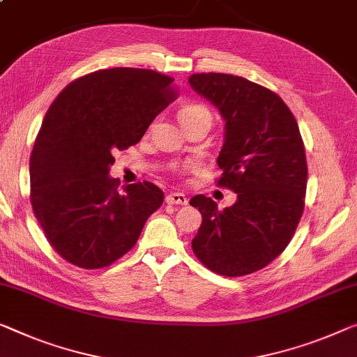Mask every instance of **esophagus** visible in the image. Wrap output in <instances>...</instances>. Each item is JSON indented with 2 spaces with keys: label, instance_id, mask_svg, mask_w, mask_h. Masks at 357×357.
<instances>
[{
  "label": "esophagus",
  "instance_id": "esophagus-1",
  "mask_svg": "<svg viewBox=\"0 0 357 357\" xmlns=\"http://www.w3.org/2000/svg\"><path fill=\"white\" fill-rule=\"evenodd\" d=\"M167 204L169 205H185L188 204V197L183 192H173V194H168L167 195Z\"/></svg>",
  "mask_w": 357,
  "mask_h": 357
}]
</instances>
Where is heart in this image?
<instances>
[{"instance_id": "b5f03b06", "label": "heart", "mask_w": 357, "mask_h": 357, "mask_svg": "<svg viewBox=\"0 0 357 357\" xmlns=\"http://www.w3.org/2000/svg\"><path fill=\"white\" fill-rule=\"evenodd\" d=\"M199 115L208 116L210 119V110L202 104H188L179 110V120L192 119V116H199Z\"/></svg>"}]
</instances>
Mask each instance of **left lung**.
Returning <instances> with one entry per match:
<instances>
[{
	"label": "left lung",
	"instance_id": "8db88e82",
	"mask_svg": "<svg viewBox=\"0 0 357 357\" xmlns=\"http://www.w3.org/2000/svg\"><path fill=\"white\" fill-rule=\"evenodd\" d=\"M189 84L225 120L218 185L237 194L218 208L210 197L189 204L202 213L195 257L213 273H257L284 252L305 208L307 165L294 114L271 89L227 73H194Z\"/></svg>",
	"mask_w": 357,
	"mask_h": 357
}]
</instances>
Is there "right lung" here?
Masks as SVG:
<instances>
[{"label":"right lung","mask_w":357,"mask_h":357,"mask_svg":"<svg viewBox=\"0 0 357 357\" xmlns=\"http://www.w3.org/2000/svg\"><path fill=\"white\" fill-rule=\"evenodd\" d=\"M172 77L147 68H105L62 89L30 155V200L52 248L83 269L112 264L135 247L160 208L155 184L110 178L115 151L137 144L176 99Z\"/></svg>","instance_id":"1"}]
</instances>
